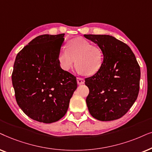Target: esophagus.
<instances>
[{
  "label": "esophagus",
  "instance_id": "esophagus-1",
  "mask_svg": "<svg viewBox=\"0 0 152 152\" xmlns=\"http://www.w3.org/2000/svg\"><path fill=\"white\" fill-rule=\"evenodd\" d=\"M76 80H77L78 85H83V84H84V83H85V80L82 78L77 77L76 78Z\"/></svg>",
  "mask_w": 152,
  "mask_h": 152
}]
</instances>
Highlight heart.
Segmentation results:
<instances>
[{"label":"heart","mask_w":152,"mask_h":152,"mask_svg":"<svg viewBox=\"0 0 152 152\" xmlns=\"http://www.w3.org/2000/svg\"><path fill=\"white\" fill-rule=\"evenodd\" d=\"M58 62L62 70L68 72L76 62V70L80 74L94 75L99 72L103 62V53L98 46L83 37L70 39L58 55Z\"/></svg>","instance_id":"heart-1"}]
</instances>
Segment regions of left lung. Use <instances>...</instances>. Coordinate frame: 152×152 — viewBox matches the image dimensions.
Wrapping results in <instances>:
<instances>
[{
	"mask_svg": "<svg viewBox=\"0 0 152 152\" xmlns=\"http://www.w3.org/2000/svg\"><path fill=\"white\" fill-rule=\"evenodd\" d=\"M101 48L104 60L99 72L86 78L89 112L100 121H112L126 114L137 99L140 69L130 47L113 36L84 35Z\"/></svg>",
	"mask_w": 152,
	"mask_h": 152,
	"instance_id": "8db88e82",
	"label": "left lung"
}]
</instances>
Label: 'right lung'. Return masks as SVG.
I'll list each match as a JSON object with an SVG mask.
<instances>
[{
	"label": "right lung",
	"mask_w": 152,
	"mask_h": 152,
	"mask_svg": "<svg viewBox=\"0 0 152 152\" xmlns=\"http://www.w3.org/2000/svg\"><path fill=\"white\" fill-rule=\"evenodd\" d=\"M64 36H38L16 57L12 74L16 100L23 113L37 122L60 120L77 88L76 78L58 62Z\"/></svg>",
	"instance_id": "add662e5"
}]
</instances>
